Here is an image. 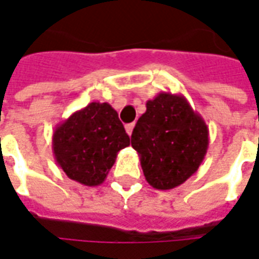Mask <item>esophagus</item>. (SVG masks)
I'll list each match as a JSON object with an SVG mask.
<instances>
[{
	"mask_svg": "<svg viewBox=\"0 0 259 259\" xmlns=\"http://www.w3.org/2000/svg\"><path fill=\"white\" fill-rule=\"evenodd\" d=\"M134 126H135V124H126L125 125V131H126V134H128V135H131V134H133V131H134Z\"/></svg>",
	"mask_w": 259,
	"mask_h": 259,
	"instance_id": "esophagus-1",
	"label": "esophagus"
}]
</instances>
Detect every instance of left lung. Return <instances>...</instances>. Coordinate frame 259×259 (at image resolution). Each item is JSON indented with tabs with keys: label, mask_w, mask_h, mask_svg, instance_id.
<instances>
[{
	"label": "left lung",
	"mask_w": 259,
	"mask_h": 259,
	"mask_svg": "<svg viewBox=\"0 0 259 259\" xmlns=\"http://www.w3.org/2000/svg\"><path fill=\"white\" fill-rule=\"evenodd\" d=\"M131 145L138 152L146 181L156 190H171L201 166L208 150L209 130L183 95L162 92L146 102Z\"/></svg>",
	"instance_id": "obj_1"
}]
</instances>
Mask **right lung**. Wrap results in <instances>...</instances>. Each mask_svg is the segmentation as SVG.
Here are the masks:
<instances>
[{"mask_svg": "<svg viewBox=\"0 0 259 259\" xmlns=\"http://www.w3.org/2000/svg\"><path fill=\"white\" fill-rule=\"evenodd\" d=\"M130 145L118 114L109 103L92 102L58 124L53 134L57 164L88 187L103 183L121 149Z\"/></svg>", "mask_w": 259, "mask_h": 259, "instance_id": "obj_1", "label": "right lung"}]
</instances>
